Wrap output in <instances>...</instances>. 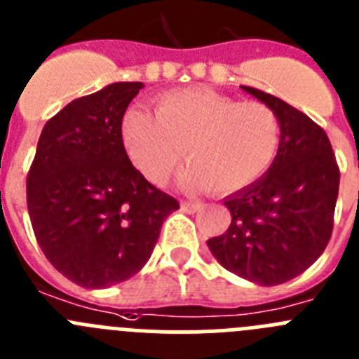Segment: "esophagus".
Segmentation results:
<instances>
[{"label":"esophagus","instance_id":"34e87169","mask_svg":"<svg viewBox=\"0 0 359 359\" xmlns=\"http://www.w3.org/2000/svg\"><path fill=\"white\" fill-rule=\"evenodd\" d=\"M203 208L201 203H192V201H183L182 203V212L185 213H196Z\"/></svg>","mask_w":359,"mask_h":359}]
</instances>
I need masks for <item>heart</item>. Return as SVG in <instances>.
<instances>
[{"instance_id": "1", "label": "heart", "mask_w": 359, "mask_h": 359, "mask_svg": "<svg viewBox=\"0 0 359 359\" xmlns=\"http://www.w3.org/2000/svg\"><path fill=\"white\" fill-rule=\"evenodd\" d=\"M128 156L146 180L165 185L185 149L189 187L236 192L256 183L274 163L281 142L276 111L258 101H236L190 88L163 94L154 115L131 108L121 121Z\"/></svg>"}]
</instances>
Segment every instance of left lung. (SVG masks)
Here are the masks:
<instances>
[{
  "instance_id": "8db88e82",
  "label": "left lung",
  "mask_w": 359,
  "mask_h": 359,
  "mask_svg": "<svg viewBox=\"0 0 359 359\" xmlns=\"http://www.w3.org/2000/svg\"><path fill=\"white\" fill-rule=\"evenodd\" d=\"M240 88L276 111L281 142L265 176L226 197L231 224L206 244L226 271L274 287L297 278L324 252L340 170L327 135L308 115L258 88Z\"/></svg>"
}]
</instances>
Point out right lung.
<instances>
[{"label":"right lung","instance_id":"1","mask_svg":"<svg viewBox=\"0 0 359 359\" xmlns=\"http://www.w3.org/2000/svg\"><path fill=\"white\" fill-rule=\"evenodd\" d=\"M144 83L117 81L78 97L42 128L26 180L35 238L60 274L108 288L151 258L163 220L180 208L135 169L121 121Z\"/></svg>","mask_w":359,"mask_h":359}]
</instances>
